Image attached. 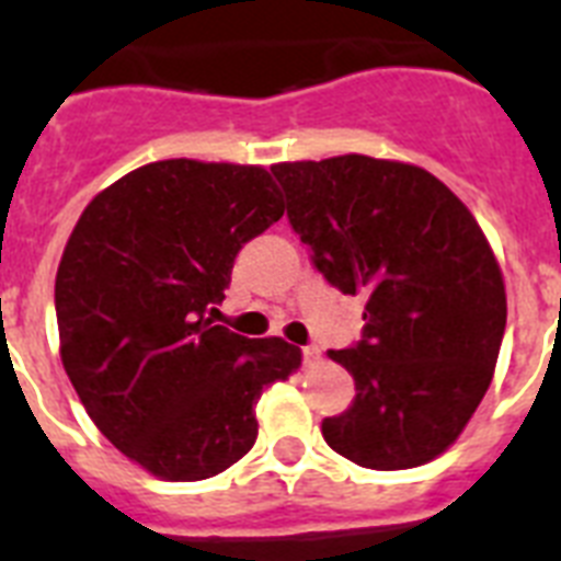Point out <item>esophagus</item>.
Returning <instances> with one entry per match:
<instances>
[{"instance_id":"34e87169","label":"esophagus","mask_w":561,"mask_h":561,"mask_svg":"<svg viewBox=\"0 0 561 561\" xmlns=\"http://www.w3.org/2000/svg\"><path fill=\"white\" fill-rule=\"evenodd\" d=\"M323 360V354H320L318 346H304V363L306 366H318Z\"/></svg>"}]
</instances>
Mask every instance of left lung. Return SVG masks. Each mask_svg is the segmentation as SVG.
<instances>
[{"label": "left lung", "mask_w": 561, "mask_h": 561, "mask_svg": "<svg viewBox=\"0 0 561 561\" xmlns=\"http://www.w3.org/2000/svg\"><path fill=\"white\" fill-rule=\"evenodd\" d=\"M272 175L320 275L366 295L363 340L329 352L357 394L323 420V439L375 471L425 466L462 434L494 377L508 318L494 249L423 167L352 152L284 161Z\"/></svg>", "instance_id": "8db88e82"}]
</instances>
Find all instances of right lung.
<instances>
[{"label":"right lung","instance_id":"add662e5","mask_svg":"<svg viewBox=\"0 0 561 561\" xmlns=\"http://www.w3.org/2000/svg\"><path fill=\"white\" fill-rule=\"evenodd\" d=\"M284 215L252 164L170 158L95 195L56 272L65 371L124 457L170 482L207 480L255 445L263 389L300 368L280 337L218 327L234 255Z\"/></svg>","mask_w":561,"mask_h":561}]
</instances>
